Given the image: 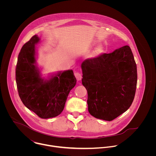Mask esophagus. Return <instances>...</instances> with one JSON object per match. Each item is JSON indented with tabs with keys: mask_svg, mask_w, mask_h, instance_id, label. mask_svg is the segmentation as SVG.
I'll return each instance as SVG.
<instances>
[{
	"mask_svg": "<svg viewBox=\"0 0 156 156\" xmlns=\"http://www.w3.org/2000/svg\"><path fill=\"white\" fill-rule=\"evenodd\" d=\"M74 76H75V77L76 79H77V80H80L82 78V74L79 73V72H76L74 73Z\"/></svg>",
	"mask_w": 156,
	"mask_h": 156,
	"instance_id": "34e87169",
	"label": "esophagus"
}]
</instances>
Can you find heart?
<instances>
[{
    "label": "heart",
    "instance_id": "heart-1",
    "mask_svg": "<svg viewBox=\"0 0 156 156\" xmlns=\"http://www.w3.org/2000/svg\"><path fill=\"white\" fill-rule=\"evenodd\" d=\"M100 47L97 48V49H96V50H95V53H99V52H100Z\"/></svg>",
    "mask_w": 156,
    "mask_h": 156
}]
</instances>
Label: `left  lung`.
<instances>
[{
  "mask_svg": "<svg viewBox=\"0 0 156 156\" xmlns=\"http://www.w3.org/2000/svg\"><path fill=\"white\" fill-rule=\"evenodd\" d=\"M82 85L88 92L89 113L111 121L126 111L133 101L137 67L130 47L125 45L82 64Z\"/></svg>",
  "mask_w": 156,
  "mask_h": 156,
  "instance_id": "1",
  "label": "left lung"
}]
</instances>
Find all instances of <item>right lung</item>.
<instances>
[{
	"label": "right lung",
	"mask_w": 156,
	"mask_h": 156,
	"mask_svg": "<svg viewBox=\"0 0 156 156\" xmlns=\"http://www.w3.org/2000/svg\"><path fill=\"white\" fill-rule=\"evenodd\" d=\"M40 39L33 36L23 45L16 68L19 97L24 105L40 118L57 116L63 111L69 91L76 83L73 70L59 73L49 80H44L35 64V45Z\"/></svg>",
	"instance_id": "add662e5"
}]
</instances>
